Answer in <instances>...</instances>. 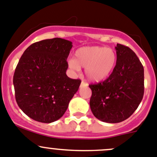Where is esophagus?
Returning a JSON list of instances; mask_svg holds the SVG:
<instances>
[{"mask_svg":"<svg viewBox=\"0 0 157 157\" xmlns=\"http://www.w3.org/2000/svg\"><path fill=\"white\" fill-rule=\"evenodd\" d=\"M87 83L84 81H82V83H81V87H84V86H87Z\"/></svg>","mask_w":157,"mask_h":157,"instance_id":"obj_1","label":"esophagus"}]
</instances>
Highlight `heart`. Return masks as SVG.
<instances>
[{"label":"heart","instance_id":"obj_1","mask_svg":"<svg viewBox=\"0 0 157 157\" xmlns=\"http://www.w3.org/2000/svg\"><path fill=\"white\" fill-rule=\"evenodd\" d=\"M117 62V54L111 48L104 46H84L77 49L74 59L69 65L75 70L85 68V76L92 82H98L108 77Z\"/></svg>","mask_w":157,"mask_h":157}]
</instances>
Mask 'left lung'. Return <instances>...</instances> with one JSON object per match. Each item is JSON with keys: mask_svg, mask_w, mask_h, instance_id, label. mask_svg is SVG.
<instances>
[{"mask_svg": "<svg viewBox=\"0 0 157 157\" xmlns=\"http://www.w3.org/2000/svg\"><path fill=\"white\" fill-rule=\"evenodd\" d=\"M116 66L106 80L91 84L90 108L96 118L106 123L128 119L139 106L144 93V70L135 52L118 44Z\"/></svg>", "mask_w": 157, "mask_h": 157, "instance_id": "obj_1", "label": "left lung"}]
</instances>
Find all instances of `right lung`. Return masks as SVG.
<instances>
[{"label":"right lung","mask_w":157,"mask_h":157,"mask_svg":"<svg viewBox=\"0 0 157 157\" xmlns=\"http://www.w3.org/2000/svg\"><path fill=\"white\" fill-rule=\"evenodd\" d=\"M72 43L61 38L33 43L15 69L13 83L17 103L33 120L52 123L63 117L78 90L80 79L66 75Z\"/></svg>","instance_id":"add662e5"}]
</instances>
